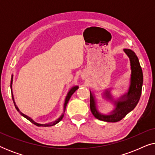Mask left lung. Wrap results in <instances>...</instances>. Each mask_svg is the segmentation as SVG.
I'll list each match as a JSON object with an SVG mask.
<instances>
[{
	"label": "left lung",
	"instance_id": "left-lung-1",
	"mask_svg": "<svg viewBox=\"0 0 155 155\" xmlns=\"http://www.w3.org/2000/svg\"><path fill=\"white\" fill-rule=\"evenodd\" d=\"M124 52L128 56L130 61L131 76L130 83L128 92L122 96L117 101H114L115 109L109 114L99 113L97 109L96 101L94 95L90 92V110L93 116L97 119L106 122H118L124 118L129 112H130L138 103L141 96L142 87L143 82V75L138 58L132 50L125 48ZM107 98L111 99L109 91L105 92Z\"/></svg>",
	"mask_w": 155,
	"mask_h": 155
}]
</instances>
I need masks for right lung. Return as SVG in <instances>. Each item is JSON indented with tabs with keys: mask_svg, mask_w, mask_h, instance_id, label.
I'll return each mask as SVG.
<instances>
[{
	"mask_svg": "<svg viewBox=\"0 0 155 155\" xmlns=\"http://www.w3.org/2000/svg\"><path fill=\"white\" fill-rule=\"evenodd\" d=\"M12 78H13V75H12V78H11V82H10V89H11L12 90ZM78 89V86H75V87H73L71 90H70V91L68 92V93L67 96L66 97H65V103H64V109H63V113L62 115H61L60 117H59L58 119L55 120V121L54 122H51V123H49V124H37V123H36L35 121H34V120L31 119V118L30 117H29V116H27V115H25V114H22V112L20 111V110H19L18 107H17L16 104H15V100H14V97H13V95H12V100H13V102H14V104H15V107L17 111H18L19 113H20L21 115H22V116H24V117L25 118H27V120H29V121H30L31 123H32V124H34L35 125H36L37 126H43V127H48V126H54V125H56L58 124V122H60L61 120H62V118H63V116H64V112L65 111V108H66V106H67V104L68 102L69 99L70 98H71L72 94H73L74 92H75L76 90H77Z\"/></svg>",
	"mask_w": 155,
	"mask_h": 155,
	"instance_id": "obj_1",
	"label": "right lung"
}]
</instances>
